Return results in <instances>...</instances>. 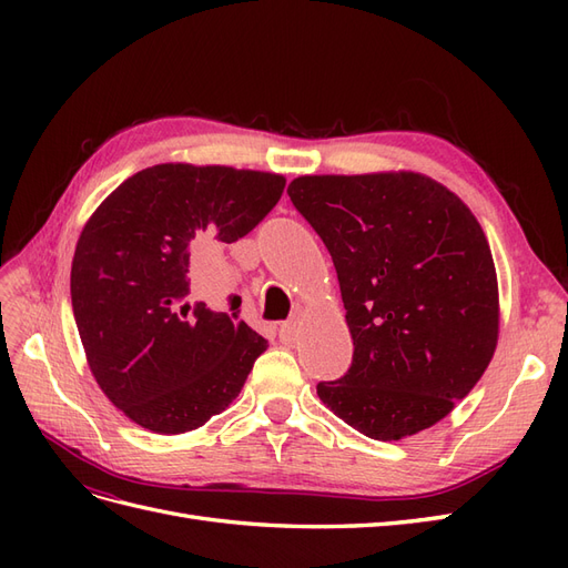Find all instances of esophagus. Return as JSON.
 <instances>
[{
	"label": "esophagus",
	"instance_id": "1",
	"mask_svg": "<svg viewBox=\"0 0 568 568\" xmlns=\"http://www.w3.org/2000/svg\"><path fill=\"white\" fill-rule=\"evenodd\" d=\"M296 336H298V320H296V317L284 322V324L280 326V341H282V343H294Z\"/></svg>",
	"mask_w": 568,
	"mask_h": 568
}]
</instances>
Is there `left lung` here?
<instances>
[{
  "label": "left lung",
  "instance_id": "obj_1",
  "mask_svg": "<svg viewBox=\"0 0 568 568\" xmlns=\"http://www.w3.org/2000/svg\"><path fill=\"white\" fill-rule=\"evenodd\" d=\"M291 203L329 251L353 363L317 395L374 440L440 422L497 346L488 239L450 189L417 173L305 175Z\"/></svg>",
  "mask_w": 568,
  "mask_h": 568
}]
</instances>
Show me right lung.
Instances as JSON below:
<instances>
[{
  "label": "right lung",
  "mask_w": 568,
  "mask_h": 568,
  "mask_svg": "<svg viewBox=\"0 0 568 568\" xmlns=\"http://www.w3.org/2000/svg\"><path fill=\"white\" fill-rule=\"evenodd\" d=\"M282 175L163 163L120 184L84 225L71 298L90 369L106 398L153 434L203 426L242 390L267 341L189 303L194 246L246 236L282 199Z\"/></svg>",
  "instance_id": "add662e5"
}]
</instances>
